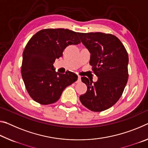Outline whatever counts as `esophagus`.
<instances>
[{"mask_svg":"<svg viewBox=\"0 0 148 148\" xmlns=\"http://www.w3.org/2000/svg\"><path fill=\"white\" fill-rule=\"evenodd\" d=\"M80 82H81V76H78V80H77V83Z\"/></svg>","mask_w":148,"mask_h":148,"instance_id":"34e87169","label":"esophagus"}]
</instances>
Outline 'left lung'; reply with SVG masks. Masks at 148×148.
<instances>
[{"instance_id": "1", "label": "left lung", "mask_w": 148, "mask_h": 148, "mask_svg": "<svg viewBox=\"0 0 148 148\" xmlns=\"http://www.w3.org/2000/svg\"><path fill=\"white\" fill-rule=\"evenodd\" d=\"M91 53L90 64L97 81L82 77L86 93L79 96L84 106L94 112L103 111L120 99L128 78V55L118 37L101 32L78 33Z\"/></svg>"}]
</instances>
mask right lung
Segmentation results:
<instances>
[{"mask_svg": "<svg viewBox=\"0 0 148 148\" xmlns=\"http://www.w3.org/2000/svg\"><path fill=\"white\" fill-rule=\"evenodd\" d=\"M78 33L68 29H44L32 36L23 52L21 73L25 88L35 101L52 104L63 90L78 79L74 72H56L53 64L70 45L80 43Z\"/></svg>", "mask_w": 148, "mask_h": 148, "instance_id": "obj_1", "label": "right lung"}]
</instances>
